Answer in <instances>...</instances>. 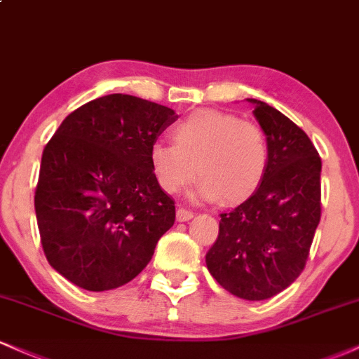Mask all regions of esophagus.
<instances>
[{
  "mask_svg": "<svg viewBox=\"0 0 359 359\" xmlns=\"http://www.w3.org/2000/svg\"><path fill=\"white\" fill-rule=\"evenodd\" d=\"M194 217V212L189 211V209H184V208H177V221L184 222V221H189Z\"/></svg>",
  "mask_w": 359,
  "mask_h": 359,
  "instance_id": "34e87169",
  "label": "esophagus"
}]
</instances>
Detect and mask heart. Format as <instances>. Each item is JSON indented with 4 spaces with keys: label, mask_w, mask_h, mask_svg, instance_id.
<instances>
[{
    "label": "heart",
    "mask_w": 359,
    "mask_h": 359,
    "mask_svg": "<svg viewBox=\"0 0 359 359\" xmlns=\"http://www.w3.org/2000/svg\"><path fill=\"white\" fill-rule=\"evenodd\" d=\"M174 143L150 148V167L167 194L180 192L201 177L194 197L238 204L250 199L265 179L270 148L257 123L219 109H196L172 128Z\"/></svg>",
    "instance_id": "obj_1"
}]
</instances>
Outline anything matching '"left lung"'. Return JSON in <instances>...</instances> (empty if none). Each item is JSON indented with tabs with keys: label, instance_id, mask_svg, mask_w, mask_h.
Listing matches in <instances>:
<instances>
[{
	"label": "left lung",
	"instance_id": "8db88e82",
	"mask_svg": "<svg viewBox=\"0 0 359 359\" xmlns=\"http://www.w3.org/2000/svg\"><path fill=\"white\" fill-rule=\"evenodd\" d=\"M269 140L270 160L258 191L222 212L205 265L229 294L265 300L285 290L306 266L320 221V156L300 128L258 100H246Z\"/></svg>",
	"mask_w": 359,
	"mask_h": 359
}]
</instances>
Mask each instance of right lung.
<instances>
[{"mask_svg": "<svg viewBox=\"0 0 359 359\" xmlns=\"http://www.w3.org/2000/svg\"><path fill=\"white\" fill-rule=\"evenodd\" d=\"M174 109L109 94L72 111L43 148L35 214L53 270L90 292L118 288L148 265L174 226L150 148Z\"/></svg>", "mask_w": 359, "mask_h": 359, "instance_id": "obj_1", "label": "right lung"}]
</instances>
